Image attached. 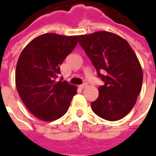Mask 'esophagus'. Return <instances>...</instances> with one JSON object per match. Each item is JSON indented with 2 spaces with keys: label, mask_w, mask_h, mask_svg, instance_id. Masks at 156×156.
<instances>
[{
  "label": "esophagus",
  "mask_w": 156,
  "mask_h": 156,
  "mask_svg": "<svg viewBox=\"0 0 156 156\" xmlns=\"http://www.w3.org/2000/svg\"><path fill=\"white\" fill-rule=\"evenodd\" d=\"M86 87H87V83H83V84L79 85V88H82V89H83V88H85Z\"/></svg>",
  "instance_id": "34e87169"
}]
</instances>
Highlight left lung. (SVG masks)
<instances>
[{
  "instance_id": "1",
  "label": "left lung",
  "mask_w": 156,
  "mask_h": 156,
  "mask_svg": "<svg viewBox=\"0 0 156 156\" xmlns=\"http://www.w3.org/2000/svg\"><path fill=\"white\" fill-rule=\"evenodd\" d=\"M78 39L105 82L91 104L93 111L106 120L121 119L134 108L142 88L143 72L137 56L126 40L112 32H96Z\"/></svg>"
}]
</instances>
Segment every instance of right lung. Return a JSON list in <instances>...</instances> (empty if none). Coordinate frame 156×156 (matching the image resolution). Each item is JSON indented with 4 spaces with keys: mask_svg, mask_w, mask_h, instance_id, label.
Wrapping results in <instances>:
<instances>
[{
    "mask_svg": "<svg viewBox=\"0 0 156 156\" xmlns=\"http://www.w3.org/2000/svg\"><path fill=\"white\" fill-rule=\"evenodd\" d=\"M78 36L45 33L22 50L16 68V86L22 102L35 117L53 121L68 111L77 87L56 81L60 65L78 43Z\"/></svg>",
    "mask_w": 156,
    "mask_h": 156,
    "instance_id": "add662e5",
    "label": "right lung"
}]
</instances>
